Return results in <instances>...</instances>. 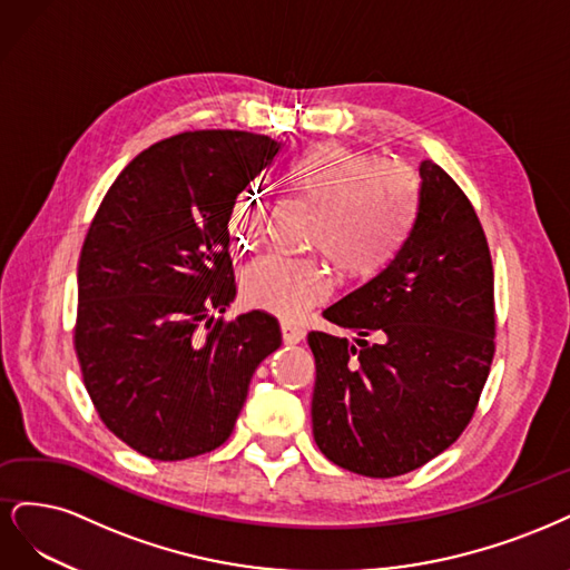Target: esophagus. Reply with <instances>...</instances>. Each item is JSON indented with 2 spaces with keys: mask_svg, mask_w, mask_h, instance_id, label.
<instances>
[{
  "mask_svg": "<svg viewBox=\"0 0 570 570\" xmlns=\"http://www.w3.org/2000/svg\"><path fill=\"white\" fill-rule=\"evenodd\" d=\"M282 338H284V343H288V345H296V343H301V341L305 338V328H301V326H296V324H291V322H284V324H282Z\"/></svg>",
  "mask_w": 570,
  "mask_h": 570,
  "instance_id": "34e87169",
  "label": "esophagus"
}]
</instances>
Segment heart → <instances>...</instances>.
<instances>
[{"mask_svg": "<svg viewBox=\"0 0 570 570\" xmlns=\"http://www.w3.org/2000/svg\"><path fill=\"white\" fill-rule=\"evenodd\" d=\"M291 187L317 208L309 244L328 253L347 274H372L393 258L405 242L419 204V179L402 163L320 144L305 151L288 173ZM267 206L261 187L236 196L229 232L242 248L253 246L265 232ZM334 274L317 258H291L267 253L246 272L242 291L248 305L282 320H298L326 301Z\"/></svg>", "mask_w": 570, "mask_h": 570, "instance_id": "heart-1", "label": "heart"}]
</instances>
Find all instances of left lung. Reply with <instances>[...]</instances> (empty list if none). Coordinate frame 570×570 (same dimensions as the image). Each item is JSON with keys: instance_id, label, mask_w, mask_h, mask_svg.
Listing matches in <instances>:
<instances>
[{"instance_id": "8db88e82", "label": "left lung", "mask_w": 570, "mask_h": 570, "mask_svg": "<svg viewBox=\"0 0 570 570\" xmlns=\"http://www.w3.org/2000/svg\"><path fill=\"white\" fill-rule=\"evenodd\" d=\"M419 175L416 217L395 258L324 309L355 343L307 334L315 443L370 479L448 450L479 405L494 355V279L479 215L440 165L424 160Z\"/></svg>"}]
</instances>
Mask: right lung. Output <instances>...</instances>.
I'll list each match as a JSON object with an SVG mask.
<instances>
[{"mask_svg":"<svg viewBox=\"0 0 570 570\" xmlns=\"http://www.w3.org/2000/svg\"><path fill=\"white\" fill-rule=\"evenodd\" d=\"M282 141L198 130L141 151L104 196L78 265L76 353L108 431L177 462L232 435L279 322L236 296L229 213Z\"/></svg>","mask_w":570,"mask_h":570,"instance_id":"1","label":"right lung"}]
</instances>
